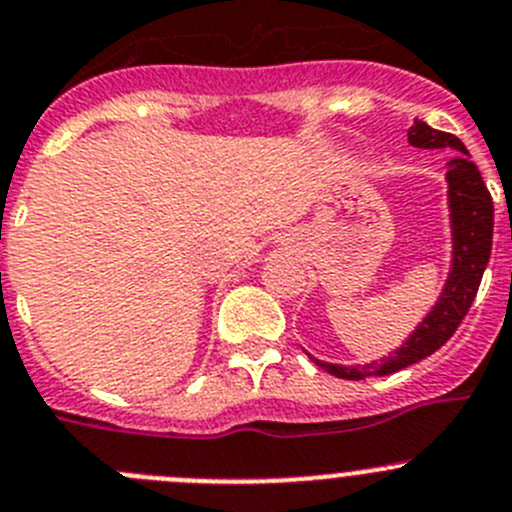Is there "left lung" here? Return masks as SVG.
Returning <instances> with one entry per match:
<instances>
[{"label": "left lung", "instance_id": "left-lung-1", "mask_svg": "<svg viewBox=\"0 0 512 512\" xmlns=\"http://www.w3.org/2000/svg\"><path fill=\"white\" fill-rule=\"evenodd\" d=\"M409 143L417 148H455L460 156L447 164V202H450V229H452V265L447 272V283L439 293L424 321L412 331V336L401 343L396 351L366 366L328 364L313 358L338 379L358 381L366 376H389L394 371L407 369L422 358L432 356L437 348L450 341L452 333L462 323L480 288L490 250H493V197L487 191L477 166L470 161L465 143L452 133L437 131L424 121H414L409 128Z\"/></svg>", "mask_w": 512, "mask_h": 512}]
</instances>
